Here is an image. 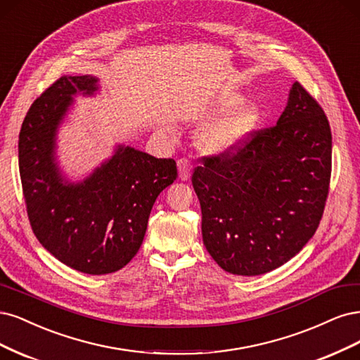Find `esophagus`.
<instances>
[{
    "label": "esophagus",
    "instance_id": "34e87169",
    "mask_svg": "<svg viewBox=\"0 0 360 360\" xmlns=\"http://www.w3.org/2000/svg\"><path fill=\"white\" fill-rule=\"evenodd\" d=\"M191 170H193V165L187 158L178 160V172H179L181 181H188L191 176Z\"/></svg>",
    "mask_w": 360,
    "mask_h": 360
}]
</instances>
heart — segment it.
<instances>
[{"label":"heart","instance_id":"obj_1","mask_svg":"<svg viewBox=\"0 0 360 360\" xmlns=\"http://www.w3.org/2000/svg\"><path fill=\"white\" fill-rule=\"evenodd\" d=\"M215 109L223 113L221 117L205 124L197 136L199 146L214 155L235 153L248 141L263 118L260 104L243 103V97L235 91L219 97Z\"/></svg>","mask_w":360,"mask_h":360}]
</instances>
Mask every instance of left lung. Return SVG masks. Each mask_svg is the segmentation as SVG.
<instances>
[{"mask_svg": "<svg viewBox=\"0 0 360 360\" xmlns=\"http://www.w3.org/2000/svg\"><path fill=\"white\" fill-rule=\"evenodd\" d=\"M332 133L304 86L290 88L276 125L193 173L203 243L219 268L254 276L288 262L314 236L329 193Z\"/></svg>", "mask_w": 360, "mask_h": 360, "instance_id": "1", "label": "left lung"}]
</instances>
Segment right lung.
<instances>
[{"mask_svg":"<svg viewBox=\"0 0 360 360\" xmlns=\"http://www.w3.org/2000/svg\"><path fill=\"white\" fill-rule=\"evenodd\" d=\"M96 76H63L31 104L19 133V172L34 235L70 268L117 272L141 248L158 194L178 178L175 160L117 145L82 181L68 179L56 160L60 125L75 97H92Z\"/></svg>","mask_w":360,"mask_h":360,"instance_id":"add662e5","label":"right lung"}]
</instances>
